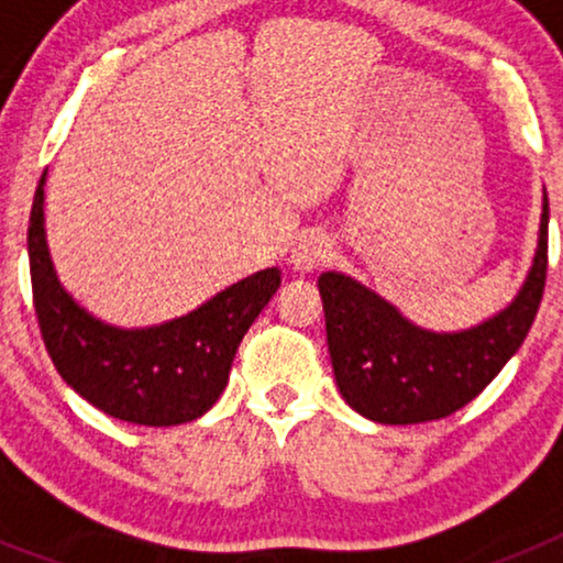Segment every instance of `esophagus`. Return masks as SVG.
<instances>
[{
  "label": "esophagus",
  "instance_id": "34e87169",
  "mask_svg": "<svg viewBox=\"0 0 563 563\" xmlns=\"http://www.w3.org/2000/svg\"><path fill=\"white\" fill-rule=\"evenodd\" d=\"M330 242L321 233H305V236L298 239L296 247L290 253V265L301 273H312L318 267L324 265L327 258H330Z\"/></svg>",
  "mask_w": 563,
  "mask_h": 563
}]
</instances>
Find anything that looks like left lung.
<instances>
[{"mask_svg":"<svg viewBox=\"0 0 563 563\" xmlns=\"http://www.w3.org/2000/svg\"><path fill=\"white\" fill-rule=\"evenodd\" d=\"M544 194L539 247L525 287L499 316L462 332H431L343 273H321L327 343L338 389L357 415L386 426L442 420L474 400L519 352L547 282Z\"/></svg>","mask_w":563,"mask_h":563,"instance_id":"1","label":"left lung"}]
</instances>
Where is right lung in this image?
Here are the masks:
<instances>
[{"label":"right lung","instance_id":"1","mask_svg":"<svg viewBox=\"0 0 563 563\" xmlns=\"http://www.w3.org/2000/svg\"><path fill=\"white\" fill-rule=\"evenodd\" d=\"M27 253L38 330L58 375L103 415L154 429L197 420L220 400L239 341L282 285V273L267 267L161 327L103 324L58 285L44 239V177L30 208Z\"/></svg>","mask_w":563,"mask_h":563}]
</instances>
